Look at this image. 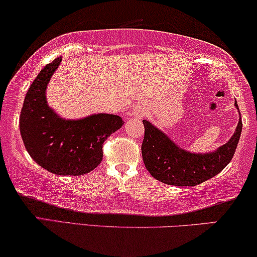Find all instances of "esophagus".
I'll use <instances>...</instances> for the list:
<instances>
[{
    "label": "esophagus",
    "instance_id": "esophagus-1",
    "mask_svg": "<svg viewBox=\"0 0 257 257\" xmlns=\"http://www.w3.org/2000/svg\"><path fill=\"white\" fill-rule=\"evenodd\" d=\"M132 114L135 115V117H137V118L145 117V114H146L145 106H144V105H137V106L133 108V113Z\"/></svg>",
    "mask_w": 257,
    "mask_h": 257
}]
</instances>
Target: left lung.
<instances>
[{"mask_svg": "<svg viewBox=\"0 0 257 257\" xmlns=\"http://www.w3.org/2000/svg\"><path fill=\"white\" fill-rule=\"evenodd\" d=\"M235 106L237 107L236 101ZM145 135L142 145L144 164L151 175L164 184L196 186L219 174L233 158L242 131L241 114L237 127L228 143L206 154L191 153L172 142L150 121L143 120Z\"/></svg>", "mask_w": 257, "mask_h": 257, "instance_id": "1", "label": "left lung"}]
</instances>
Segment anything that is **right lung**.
Masks as SVG:
<instances>
[{
	"instance_id": "right-lung-1",
	"label": "right lung",
	"mask_w": 257,
	"mask_h": 257,
	"mask_svg": "<svg viewBox=\"0 0 257 257\" xmlns=\"http://www.w3.org/2000/svg\"><path fill=\"white\" fill-rule=\"evenodd\" d=\"M62 57L41 70L28 90L20 117L24 146L36 163L54 174L83 175L103 160L104 142L124 124L115 114L98 113L65 120L49 107L48 83Z\"/></svg>"
}]
</instances>
